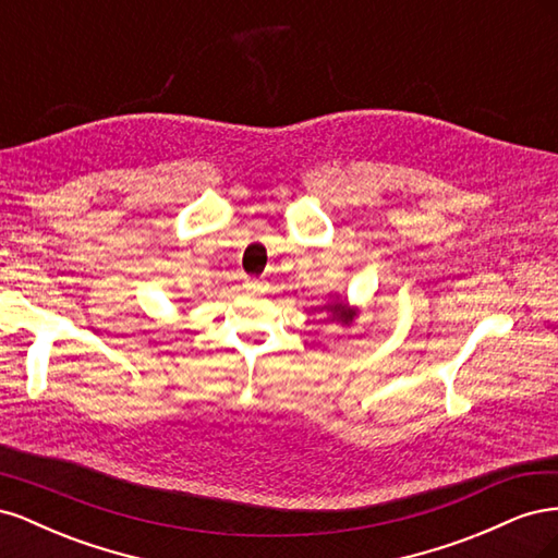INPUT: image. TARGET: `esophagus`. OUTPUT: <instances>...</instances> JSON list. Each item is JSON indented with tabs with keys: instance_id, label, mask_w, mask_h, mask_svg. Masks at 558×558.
<instances>
[{
	"instance_id": "1",
	"label": "esophagus",
	"mask_w": 558,
	"mask_h": 558,
	"mask_svg": "<svg viewBox=\"0 0 558 558\" xmlns=\"http://www.w3.org/2000/svg\"><path fill=\"white\" fill-rule=\"evenodd\" d=\"M244 291H246V293H263V281H258V279H246V281H244Z\"/></svg>"
}]
</instances>
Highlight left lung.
I'll return each instance as SVG.
<instances>
[{
    "mask_svg": "<svg viewBox=\"0 0 558 558\" xmlns=\"http://www.w3.org/2000/svg\"><path fill=\"white\" fill-rule=\"evenodd\" d=\"M328 307H330V305H328ZM332 310L337 312V316H340V320H347V318H349L347 307H342V305H332Z\"/></svg>",
    "mask_w": 558,
    "mask_h": 558,
    "instance_id": "8db88e82",
    "label": "left lung"
}]
</instances>
